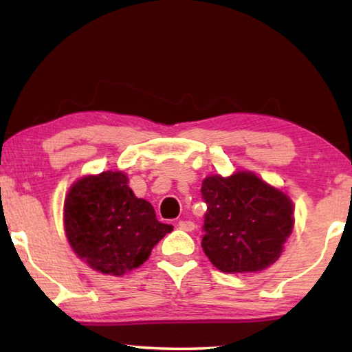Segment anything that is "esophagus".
Segmentation results:
<instances>
[{
    "label": "esophagus",
    "instance_id": "esophagus-1",
    "mask_svg": "<svg viewBox=\"0 0 352 352\" xmlns=\"http://www.w3.org/2000/svg\"><path fill=\"white\" fill-rule=\"evenodd\" d=\"M178 228L183 231H194L195 223L190 222V220H180V222H178Z\"/></svg>",
    "mask_w": 352,
    "mask_h": 352
}]
</instances>
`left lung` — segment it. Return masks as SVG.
Segmentation results:
<instances>
[{"instance_id":"obj_1","label":"left lung","mask_w":352,"mask_h":352,"mask_svg":"<svg viewBox=\"0 0 352 352\" xmlns=\"http://www.w3.org/2000/svg\"><path fill=\"white\" fill-rule=\"evenodd\" d=\"M206 204L201 248L225 273H256L275 264L294 228L287 195L252 172L201 183Z\"/></svg>"}]
</instances>
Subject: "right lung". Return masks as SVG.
Listing matches in <instances>:
<instances>
[{
  "instance_id": "add662e5",
  "label": "right lung",
  "mask_w": 352,
  "mask_h": 352,
  "mask_svg": "<svg viewBox=\"0 0 352 352\" xmlns=\"http://www.w3.org/2000/svg\"><path fill=\"white\" fill-rule=\"evenodd\" d=\"M122 172L80 178L65 200V231L74 253L93 270L122 276L144 264L152 248L170 233L153 206L135 197Z\"/></svg>"
}]
</instances>
